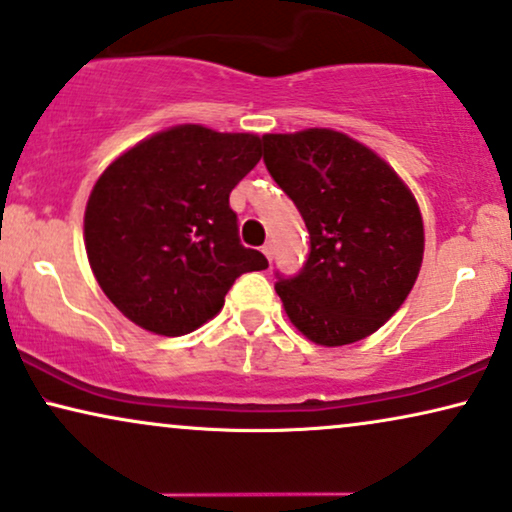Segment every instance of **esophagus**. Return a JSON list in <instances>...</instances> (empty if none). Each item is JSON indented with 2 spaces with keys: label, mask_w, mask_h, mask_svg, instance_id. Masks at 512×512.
Returning <instances> with one entry per match:
<instances>
[{
  "label": "esophagus",
  "mask_w": 512,
  "mask_h": 512,
  "mask_svg": "<svg viewBox=\"0 0 512 512\" xmlns=\"http://www.w3.org/2000/svg\"><path fill=\"white\" fill-rule=\"evenodd\" d=\"M263 254H265V258H268V261H272V244L270 242L263 244Z\"/></svg>",
  "instance_id": "esophagus-1"
}]
</instances>
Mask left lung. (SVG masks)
Returning a JSON list of instances; mask_svg holds the SVG:
<instances>
[{
	"label": "left lung",
	"mask_w": 512,
	"mask_h": 512,
	"mask_svg": "<svg viewBox=\"0 0 512 512\" xmlns=\"http://www.w3.org/2000/svg\"><path fill=\"white\" fill-rule=\"evenodd\" d=\"M263 162L310 232L303 268L275 272L289 320L329 348L374 334L421 270L414 195L376 152L331 129L263 136Z\"/></svg>",
	"instance_id": "1"
}]
</instances>
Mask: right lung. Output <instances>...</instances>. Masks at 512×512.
I'll return each mask as SVG.
<instances>
[{"mask_svg":"<svg viewBox=\"0 0 512 512\" xmlns=\"http://www.w3.org/2000/svg\"><path fill=\"white\" fill-rule=\"evenodd\" d=\"M261 138L185 124L115 159L91 190L84 242L105 296L138 327L183 336L223 308L232 282L268 258L240 242L230 192Z\"/></svg>","mask_w":512,"mask_h":512,"instance_id":"obj_1","label":"right lung"}]
</instances>
